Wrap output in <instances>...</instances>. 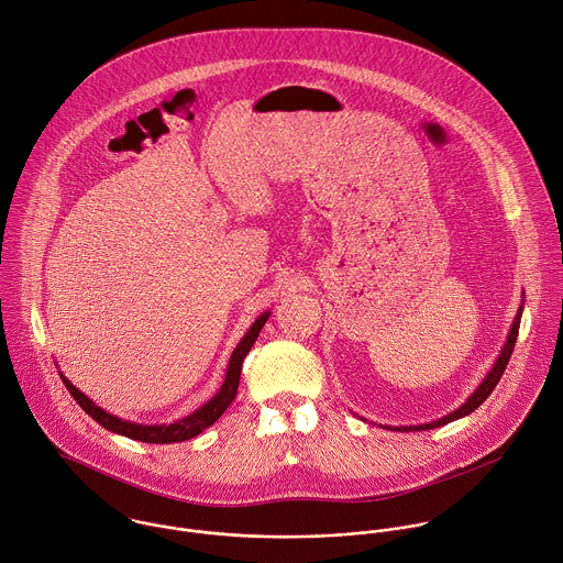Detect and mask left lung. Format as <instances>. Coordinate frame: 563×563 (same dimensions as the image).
<instances>
[{
  "mask_svg": "<svg viewBox=\"0 0 563 563\" xmlns=\"http://www.w3.org/2000/svg\"><path fill=\"white\" fill-rule=\"evenodd\" d=\"M520 318H522V307H520V313L516 316V320H514V327H511V333H509V340H507V344H505V349H503V353H500V357H498V362H496V366L492 368V373L485 377V382L478 386V390L467 399V404H463L456 412H452V415H448V417H443V419H439V421H434V423H426V426H415V428H397V430H434V428H441V426H448V423H452V421H456V419H461V417H467L470 412H474L492 393H494V388L498 386V382H500V377H503V373L507 371V364H509V360H511V355H514V349H516V340H518V333H520Z\"/></svg>",
  "mask_w": 563,
  "mask_h": 563,
  "instance_id": "obj_1",
  "label": "left lung"
}]
</instances>
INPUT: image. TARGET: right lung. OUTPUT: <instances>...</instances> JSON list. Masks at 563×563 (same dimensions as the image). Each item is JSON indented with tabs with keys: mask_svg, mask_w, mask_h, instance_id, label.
I'll use <instances>...</instances> for the list:
<instances>
[{
	"mask_svg": "<svg viewBox=\"0 0 563 563\" xmlns=\"http://www.w3.org/2000/svg\"><path fill=\"white\" fill-rule=\"evenodd\" d=\"M269 313H263L254 324L252 329L245 333V338L239 342V346L234 349L232 357H230V366H228V373H225V382L221 386V390L199 410H195L190 417L181 419V421H175L170 426H137V423H129V421H122L104 410H100L91 399H87L76 386L69 384V379H63L65 388L69 390V395L74 397V401L96 421L100 423L102 428H107L109 432H115V434H122L126 439H133V441H140V443H155V445H166V443H181V441H188L197 434H201L206 428H210L225 410L228 406L232 404V399L236 397V390H239V379H241V366H243V360L245 355L250 353V349L254 346L263 324L267 322Z\"/></svg>",
	"mask_w": 563,
	"mask_h": 563,
	"instance_id": "add662e5",
	"label": "right lung"
}]
</instances>
